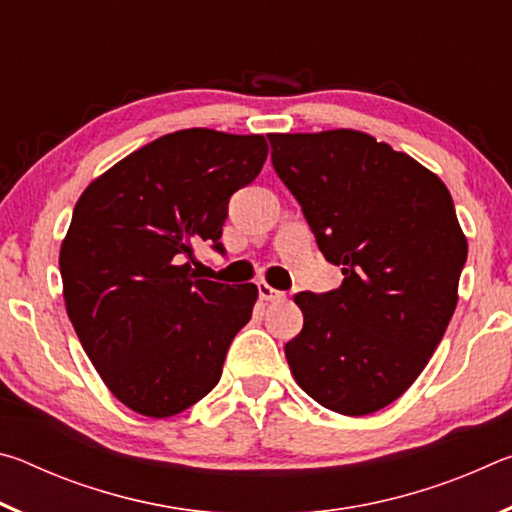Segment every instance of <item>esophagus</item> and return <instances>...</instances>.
Masks as SVG:
<instances>
[{"instance_id": "esophagus-1", "label": "esophagus", "mask_w": 512, "mask_h": 512, "mask_svg": "<svg viewBox=\"0 0 512 512\" xmlns=\"http://www.w3.org/2000/svg\"><path fill=\"white\" fill-rule=\"evenodd\" d=\"M257 293H259V298L266 302H280L284 298V291H277L266 282H257Z\"/></svg>"}]
</instances>
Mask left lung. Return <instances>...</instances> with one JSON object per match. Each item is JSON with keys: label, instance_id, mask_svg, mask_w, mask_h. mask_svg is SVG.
<instances>
[{"label": "left lung", "instance_id": "left-lung-1", "mask_svg": "<svg viewBox=\"0 0 512 512\" xmlns=\"http://www.w3.org/2000/svg\"><path fill=\"white\" fill-rule=\"evenodd\" d=\"M339 289L296 296L305 325L284 345L293 377L325 409L395 402L436 352L456 309L467 241L429 169L357 131L268 135Z\"/></svg>", "mask_w": 512, "mask_h": 512}]
</instances>
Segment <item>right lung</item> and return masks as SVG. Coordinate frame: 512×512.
Returning a JSON list of instances; mask_svg holds the SVG:
<instances>
[{"instance_id": "obj_1", "label": "right lung", "mask_w": 512, "mask_h": 512, "mask_svg": "<svg viewBox=\"0 0 512 512\" xmlns=\"http://www.w3.org/2000/svg\"><path fill=\"white\" fill-rule=\"evenodd\" d=\"M262 135L169 133L85 189L60 248L67 316L128 409L169 418L219 384L255 284L203 280L194 246L221 244L230 196L257 178Z\"/></svg>"}]
</instances>
